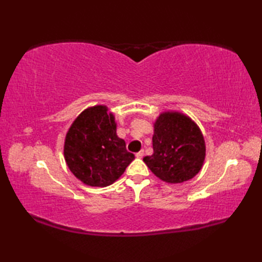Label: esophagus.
Returning a JSON list of instances; mask_svg holds the SVG:
<instances>
[{
	"instance_id": "1",
	"label": "esophagus",
	"mask_w": 262,
	"mask_h": 262,
	"mask_svg": "<svg viewBox=\"0 0 262 262\" xmlns=\"http://www.w3.org/2000/svg\"><path fill=\"white\" fill-rule=\"evenodd\" d=\"M144 157V149H142V151H140L138 153H136V158L138 159H142Z\"/></svg>"
}]
</instances>
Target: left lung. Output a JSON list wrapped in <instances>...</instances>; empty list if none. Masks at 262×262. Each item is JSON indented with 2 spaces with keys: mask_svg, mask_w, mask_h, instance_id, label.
Wrapping results in <instances>:
<instances>
[{
  "mask_svg": "<svg viewBox=\"0 0 262 262\" xmlns=\"http://www.w3.org/2000/svg\"><path fill=\"white\" fill-rule=\"evenodd\" d=\"M153 154L143 159L153 173L166 183H182L202 170L206 145L203 133L190 117L164 111L154 121Z\"/></svg>",
  "mask_w": 262,
  "mask_h": 262,
  "instance_id": "left-lung-1",
  "label": "left lung"
}]
</instances>
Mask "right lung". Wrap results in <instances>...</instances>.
<instances>
[{
  "instance_id": "1",
  "label": "right lung",
  "mask_w": 262,
  "mask_h": 262,
  "mask_svg": "<svg viewBox=\"0 0 262 262\" xmlns=\"http://www.w3.org/2000/svg\"><path fill=\"white\" fill-rule=\"evenodd\" d=\"M64 158L72 173L90 187L113 185L135 159L117 136L115 116L104 104L76 117L66 133Z\"/></svg>"
}]
</instances>
